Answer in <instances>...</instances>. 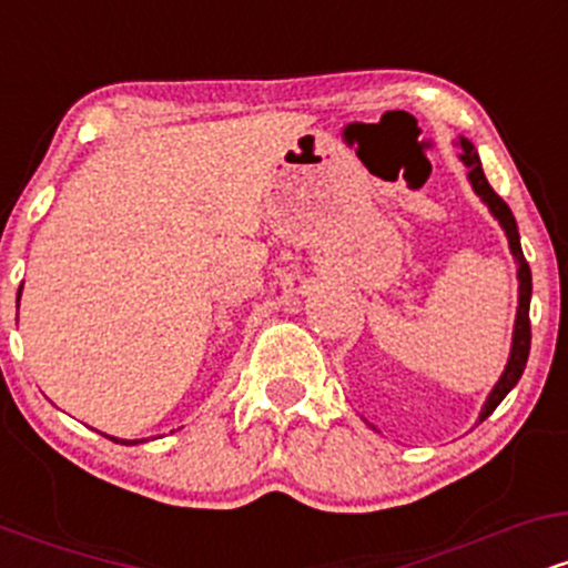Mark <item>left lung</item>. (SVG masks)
<instances>
[{
    "mask_svg": "<svg viewBox=\"0 0 568 568\" xmlns=\"http://www.w3.org/2000/svg\"><path fill=\"white\" fill-rule=\"evenodd\" d=\"M456 146L462 149L459 160L465 162L467 171H470V173H467V179H470L475 194H478V197L486 202L488 211H491V216L497 219L501 230H505L507 243H510V253H513L515 264H518V312H515L513 347H510V357H507L505 374H501L499 382L494 384V389L488 393L486 403H484V410H480V422H484L486 416L491 414V410L497 408L501 400H505V395L510 393L515 384H518L520 374H524V368H526V361H529V349H531V323H529L531 270H529V264H526L524 251H520V234H518V224H515L513 211L507 207V202L501 200L499 194L491 189V184L486 181L484 168H480V158H478V152H475V146L467 139L456 141Z\"/></svg>",
    "mask_w": 568,
    "mask_h": 568,
    "instance_id": "8db88e82",
    "label": "left lung"
}]
</instances>
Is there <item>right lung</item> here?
<instances>
[{"label": "right lung", "instance_id": "1", "mask_svg": "<svg viewBox=\"0 0 568 568\" xmlns=\"http://www.w3.org/2000/svg\"><path fill=\"white\" fill-rule=\"evenodd\" d=\"M23 288V285H21ZM18 298H21V291H18ZM109 440H114V443H125V446H135V443H143V440H120V438H112V435H106Z\"/></svg>", "mask_w": 568, "mask_h": 568}]
</instances>
